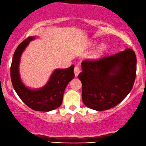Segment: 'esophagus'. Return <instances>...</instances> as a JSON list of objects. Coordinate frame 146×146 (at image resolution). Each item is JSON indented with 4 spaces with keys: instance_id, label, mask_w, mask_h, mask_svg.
<instances>
[{
    "instance_id": "1",
    "label": "esophagus",
    "mask_w": 146,
    "mask_h": 146,
    "mask_svg": "<svg viewBox=\"0 0 146 146\" xmlns=\"http://www.w3.org/2000/svg\"><path fill=\"white\" fill-rule=\"evenodd\" d=\"M74 74L76 76H78V75L80 72V68L78 66H76L74 68Z\"/></svg>"
}]
</instances>
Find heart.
<instances>
[{"mask_svg":"<svg viewBox=\"0 0 146 146\" xmlns=\"http://www.w3.org/2000/svg\"><path fill=\"white\" fill-rule=\"evenodd\" d=\"M104 50H105L104 45H103V44L100 45L98 47L96 51L95 52L94 55H95V56H98V55H100V54H102V53L104 51Z\"/></svg>","mask_w":146,"mask_h":146,"instance_id":"1","label":"heart"}]
</instances>
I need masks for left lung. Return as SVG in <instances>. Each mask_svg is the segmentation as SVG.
<instances>
[{
  "label": "left lung",
  "instance_id": "obj_1",
  "mask_svg": "<svg viewBox=\"0 0 146 146\" xmlns=\"http://www.w3.org/2000/svg\"><path fill=\"white\" fill-rule=\"evenodd\" d=\"M136 56L131 49L82 62L78 78L82 101L88 108L104 111L121 102L132 89L136 76Z\"/></svg>",
  "mask_w": 146,
  "mask_h": 146
}]
</instances>
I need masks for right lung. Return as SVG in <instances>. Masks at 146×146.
<instances>
[{
  "label": "right lung",
  "mask_w": 146,
  "mask_h": 146,
  "mask_svg": "<svg viewBox=\"0 0 146 146\" xmlns=\"http://www.w3.org/2000/svg\"><path fill=\"white\" fill-rule=\"evenodd\" d=\"M35 39L30 36L18 46L14 53L11 66V78L13 88L22 101L36 111H48L60 106L66 86L74 77V66L66 69H56L54 71L47 84L42 88L31 90L22 82L19 66L21 56L29 44Z\"/></svg>",
  "instance_id": "obj_1"
}]
</instances>
